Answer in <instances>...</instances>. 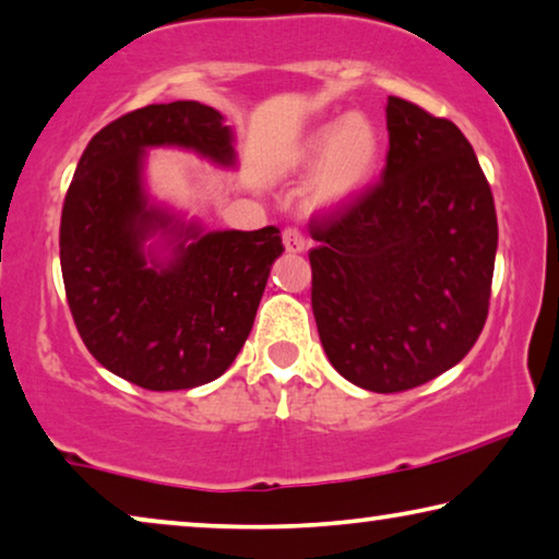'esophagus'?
Returning <instances> with one entry per match:
<instances>
[{"label":"esophagus","instance_id":"obj_1","mask_svg":"<svg viewBox=\"0 0 559 559\" xmlns=\"http://www.w3.org/2000/svg\"><path fill=\"white\" fill-rule=\"evenodd\" d=\"M282 239H285L287 252H305L307 250V237L302 235V229L299 227H287L285 231H282Z\"/></svg>","mask_w":559,"mask_h":559}]
</instances>
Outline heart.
Instances as JSON below:
<instances>
[{"mask_svg": "<svg viewBox=\"0 0 559 559\" xmlns=\"http://www.w3.org/2000/svg\"><path fill=\"white\" fill-rule=\"evenodd\" d=\"M380 154V134L365 115H349L342 122L324 124L309 134L302 147V162L317 169V194L322 200H342L365 185Z\"/></svg>", "mask_w": 559, "mask_h": 559, "instance_id": "obj_1", "label": "heart"}]
</instances>
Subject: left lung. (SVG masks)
<instances>
[{
	"instance_id": "1",
	"label": "left lung",
	"mask_w": 559,
	"mask_h": 559,
	"mask_svg": "<svg viewBox=\"0 0 559 559\" xmlns=\"http://www.w3.org/2000/svg\"><path fill=\"white\" fill-rule=\"evenodd\" d=\"M380 182L309 219L312 312L332 367L369 392L448 372L485 328L495 200L460 127L388 102Z\"/></svg>"
}]
</instances>
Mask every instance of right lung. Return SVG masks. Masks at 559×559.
<instances>
[{
	"label": "right lung",
	"mask_w": 559,
	"mask_h": 559,
	"mask_svg": "<svg viewBox=\"0 0 559 559\" xmlns=\"http://www.w3.org/2000/svg\"><path fill=\"white\" fill-rule=\"evenodd\" d=\"M177 144L219 165L235 162L229 127L200 102L150 105L92 136L67 190L59 262L84 347L102 367L144 390L207 384L250 337L270 267L285 252L277 227L182 229L167 267H147L142 242L169 217L147 210L142 150ZM192 238L190 246L186 239Z\"/></svg>",
	"instance_id": "right-lung-1"
}]
</instances>
